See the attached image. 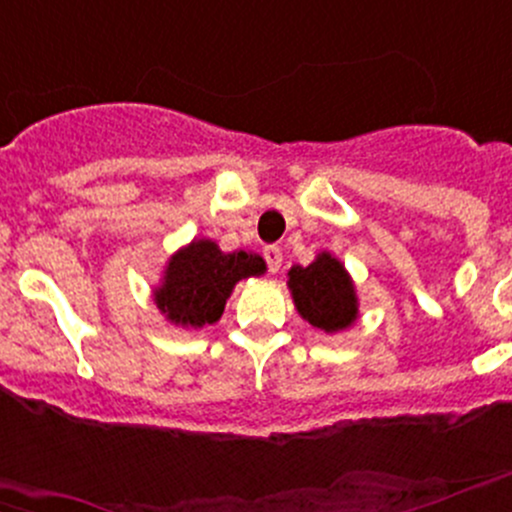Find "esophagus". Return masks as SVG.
<instances>
[{"label": "esophagus", "instance_id": "esophagus-1", "mask_svg": "<svg viewBox=\"0 0 512 512\" xmlns=\"http://www.w3.org/2000/svg\"><path fill=\"white\" fill-rule=\"evenodd\" d=\"M265 260H267L269 272L277 274V272H279V267H282V250H279L277 245H269V247H265Z\"/></svg>", "mask_w": 512, "mask_h": 512}]
</instances>
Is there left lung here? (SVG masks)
Returning <instances> with one entry per match:
<instances>
[{
    "instance_id": "left-lung-1",
    "label": "left lung",
    "mask_w": 512,
    "mask_h": 512,
    "mask_svg": "<svg viewBox=\"0 0 512 512\" xmlns=\"http://www.w3.org/2000/svg\"><path fill=\"white\" fill-rule=\"evenodd\" d=\"M299 316L313 328L333 335L352 328L359 318V299L350 272L328 250L318 252L311 265H294L286 272Z\"/></svg>"
}]
</instances>
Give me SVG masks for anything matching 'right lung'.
<instances>
[{
    "label": "right lung",
    "instance_id": "1",
    "mask_svg": "<svg viewBox=\"0 0 512 512\" xmlns=\"http://www.w3.org/2000/svg\"><path fill=\"white\" fill-rule=\"evenodd\" d=\"M265 272L267 262L257 252H223L209 238H194L165 262L153 301L172 325L201 330L223 316L235 284Z\"/></svg>",
    "mask_w": 512,
    "mask_h": 512
}]
</instances>
